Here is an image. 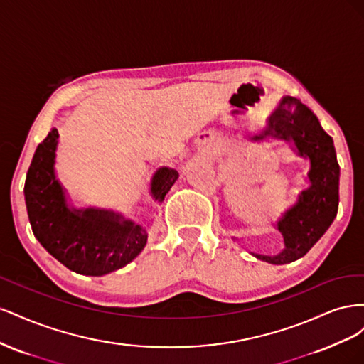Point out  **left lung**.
<instances>
[{"instance_id": "obj_1", "label": "left lung", "mask_w": 364, "mask_h": 364, "mask_svg": "<svg viewBox=\"0 0 364 364\" xmlns=\"http://www.w3.org/2000/svg\"><path fill=\"white\" fill-rule=\"evenodd\" d=\"M267 138L289 142L297 156L310 161L306 173L310 186L301 191L296 203L274 225L284 238V249L277 255L250 252L261 261L281 266L302 258L334 222L338 209L340 167L333 138L299 98L282 97L269 115L267 126L259 134L247 136L250 141Z\"/></svg>"}]
</instances>
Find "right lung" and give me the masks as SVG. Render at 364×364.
<instances>
[{
    "label": "right lung",
    "mask_w": 364,
    "mask_h": 364,
    "mask_svg": "<svg viewBox=\"0 0 364 364\" xmlns=\"http://www.w3.org/2000/svg\"><path fill=\"white\" fill-rule=\"evenodd\" d=\"M58 129L38 146L27 171L24 196L31 230L39 243L65 267L103 277L127 266L147 243V230L112 209L74 208L56 178ZM174 168L159 167L150 181V194L164 202L165 194L178 181Z\"/></svg>",
    "instance_id": "obj_1"
}]
</instances>
